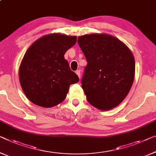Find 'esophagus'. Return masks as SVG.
<instances>
[{
	"label": "esophagus",
	"instance_id": "obj_1",
	"mask_svg": "<svg viewBox=\"0 0 156 156\" xmlns=\"http://www.w3.org/2000/svg\"><path fill=\"white\" fill-rule=\"evenodd\" d=\"M76 73L77 74V75L78 76V77H79V78H80V71H79V70H77L76 71Z\"/></svg>",
	"mask_w": 156,
	"mask_h": 156
}]
</instances>
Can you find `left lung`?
I'll list each match as a JSON object with an SVG mask.
<instances>
[{"mask_svg": "<svg viewBox=\"0 0 156 156\" xmlns=\"http://www.w3.org/2000/svg\"><path fill=\"white\" fill-rule=\"evenodd\" d=\"M78 43L87 62L81 80L87 100L100 110L117 106L134 81L135 62L131 51L106 34L79 36Z\"/></svg>", "mask_w": 156, "mask_h": 156, "instance_id": "1", "label": "left lung"}]
</instances>
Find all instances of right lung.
<instances>
[{"label": "right lung", "instance_id": "right-lung-1", "mask_svg": "<svg viewBox=\"0 0 156 156\" xmlns=\"http://www.w3.org/2000/svg\"><path fill=\"white\" fill-rule=\"evenodd\" d=\"M76 43V36L53 34L28 49L20 67V81L32 103L42 107L57 105L66 98L69 86L78 82L64 57Z\"/></svg>", "mask_w": 156, "mask_h": 156}]
</instances>
